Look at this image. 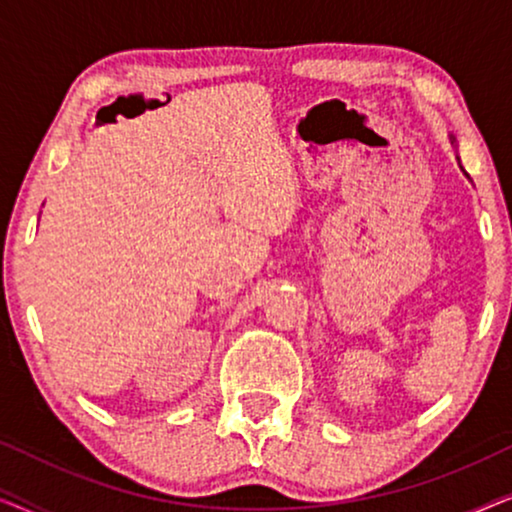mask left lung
Instances as JSON below:
<instances>
[{"mask_svg": "<svg viewBox=\"0 0 512 512\" xmlns=\"http://www.w3.org/2000/svg\"><path fill=\"white\" fill-rule=\"evenodd\" d=\"M450 142H452V144H457V139H454V135H450Z\"/></svg>", "mask_w": 512, "mask_h": 512, "instance_id": "left-lung-1", "label": "left lung"}]
</instances>
